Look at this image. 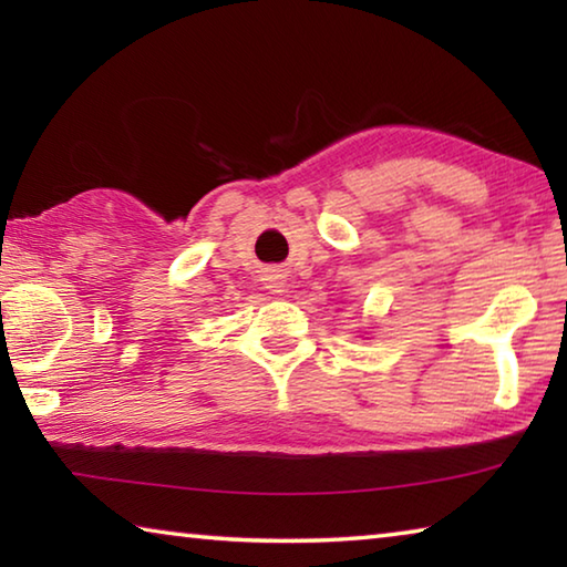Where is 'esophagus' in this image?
<instances>
[{
    "instance_id": "esophagus-1",
    "label": "esophagus",
    "mask_w": 567,
    "mask_h": 567,
    "mask_svg": "<svg viewBox=\"0 0 567 567\" xmlns=\"http://www.w3.org/2000/svg\"><path fill=\"white\" fill-rule=\"evenodd\" d=\"M265 285H267V290H272V292H285L287 280L280 270H270L265 275Z\"/></svg>"
}]
</instances>
